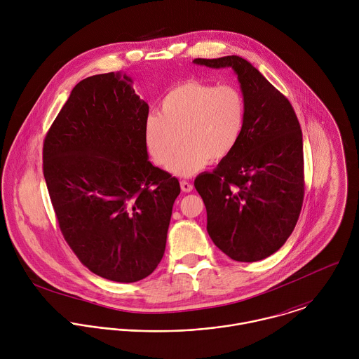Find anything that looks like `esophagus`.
<instances>
[{"label": "esophagus", "mask_w": 359, "mask_h": 359, "mask_svg": "<svg viewBox=\"0 0 359 359\" xmlns=\"http://www.w3.org/2000/svg\"><path fill=\"white\" fill-rule=\"evenodd\" d=\"M181 189H182V192H192V189H194V185L191 184V182H188V181H181Z\"/></svg>", "instance_id": "34e87169"}]
</instances>
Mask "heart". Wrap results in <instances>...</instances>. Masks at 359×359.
<instances>
[{"label":"heart","mask_w":359,"mask_h":359,"mask_svg":"<svg viewBox=\"0 0 359 359\" xmlns=\"http://www.w3.org/2000/svg\"><path fill=\"white\" fill-rule=\"evenodd\" d=\"M245 121L246 101L239 87L188 80L165 94L160 113L145 118L144 140L154 163L167 165L182 139L186 145L170 170L189 177L232 154Z\"/></svg>","instance_id":"1"}]
</instances>
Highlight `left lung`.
<instances>
[{
  "label": "left lung",
  "instance_id": "1",
  "mask_svg": "<svg viewBox=\"0 0 359 359\" xmlns=\"http://www.w3.org/2000/svg\"><path fill=\"white\" fill-rule=\"evenodd\" d=\"M232 67L246 101L242 137L212 172L195 180L207 232L228 257L253 262L278 252L292 235L304 201L303 133L289 100L246 59L194 60Z\"/></svg>",
  "mask_w": 359,
  "mask_h": 359
}]
</instances>
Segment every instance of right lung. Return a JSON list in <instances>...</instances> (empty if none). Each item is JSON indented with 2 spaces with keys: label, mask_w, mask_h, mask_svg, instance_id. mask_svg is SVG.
<instances>
[{
  "label": "right lung",
  "mask_w": 359,
  "mask_h": 359,
  "mask_svg": "<svg viewBox=\"0 0 359 359\" xmlns=\"http://www.w3.org/2000/svg\"><path fill=\"white\" fill-rule=\"evenodd\" d=\"M120 73L81 80L48 130L43 171L60 232L104 279L131 283L161 261L180 182L148 160L149 106Z\"/></svg>",
  "instance_id": "1"
}]
</instances>
